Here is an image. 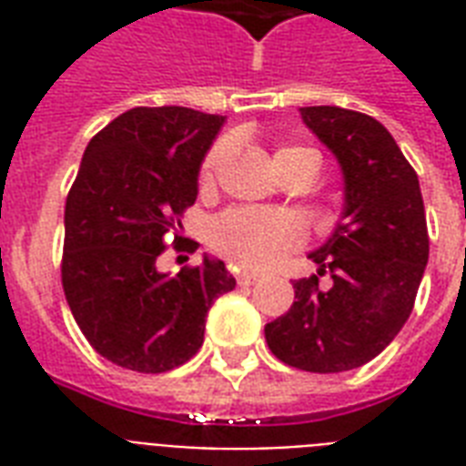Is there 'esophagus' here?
I'll return each instance as SVG.
<instances>
[{
    "mask_svg": "<svg viewBox=\"0 0 466 466\" xmlns=\"http://www.w3.org/2000/svg\"><path fill=\"white\" fill-rule=\"evenodd\" d=\"M258 278H261L258 273H248V270H244V273H239V276H237V283H239L241 288H248V285H254Z\"/></svg>",
    "mask_w": 466,
    "mask_h": 466,
    "instance_id": "obj_1",
    "label": "esophagus"
}]
</instances>
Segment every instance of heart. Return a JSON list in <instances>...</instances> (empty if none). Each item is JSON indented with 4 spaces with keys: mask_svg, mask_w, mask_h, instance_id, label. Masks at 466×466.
Listing matches in <instances>:
<instances>
[{
    "mask_svg": "<svg viewBox=\"0 0 466 466\" xmlns=\"http://www.w3.org/2000/svg\"><path fill=\"white\" fill-rule=\"evenodd\" d=\"M309 155V149L302 147H278L273 152L276 168H283L292 159ZM227 157V145H215L208 152L200 167V188H210L215 183L219 164ZM212 247L219 254L227 256L241 268L266 270L280 263L292 248L302 241V229L290 215L285 212L256 210V208H237L227 210L212 222L210 229Z\"/></svg>",
    "mask_w": 466,
    "mask_h": 466,
    "instance_id": "heart-1",
    "label": "heart"
}]
</instances>
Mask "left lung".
Instances as JSON below:
<instances>
[{
	"instance_id": "8db88e82",
	"label": "left lung",
	"mask_w": 466,
	"mask_h": 466,
	"mask_svg": "<svg viewBox=\"0 0 466 466\" xmlns=\"http://www.w3.org/2000/svg\"><path fill=\"white\" fill-rule=\"evenodd\" d=\"M299 113L339 159L346 198L333 234L309 254L317 276L292 283L295 302L266 324V340L290 368L346 372L382 353L411 314L428 263L426 208L419 176L380 120L339 106ZM324 272L329 289L318 285Z\"/></svg>"
}]
</instances>
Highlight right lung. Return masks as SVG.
Returning a JSON list of instances; mask_svg holds the SVG:
<instances>
[{"mask_svg":"<svg viewBox=\"0 0 466 466\" xmlns=\"http://www.w3.org/2000/svg\"><path fill=\"white\" fill-rule=\"evenodd\" d=\"M225 116L183 106L130 108L84 152L67 205L62 288L91 348L135 372H168L203 346L212 302L234 290L225 263L205 256L176 276L157 268Z\"/></svg>","mask_w":466,"mask_h":466,"instance_id":"obj_1","label":"right lung"}]
</instances>
